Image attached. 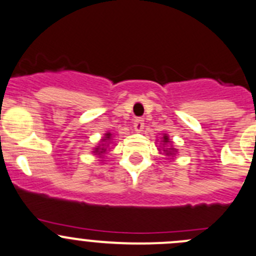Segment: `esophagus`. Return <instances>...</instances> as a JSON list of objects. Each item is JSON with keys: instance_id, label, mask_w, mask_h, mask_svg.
Returning <instances> with one entry per match:
<instances>
[{"instance_id": "obj_1", "label": "esophagus", "mask_w": 256, "mask_h": 256, "mask_svg": "<svg viewBox=\"0 0 256 256\" xmlns=\"http://www.w3.org/2000/svg\"><path fill=\"white\" fill-rule=\"evenodd\" d=\"M134 128H135V131H138V132L142 131V128H144V120H142V118H138L135 121H134Z\"/></svg>"}]
</instances>
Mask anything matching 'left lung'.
<instances>
[{"label":"left lung","instance_id":"8db88e82","mask_svg":"<svg viewBox=\"0 0 256 256\" xmlns=\"http://www.w3.org/2000/svg\"><path fill=\"white\" fill-rule=\"evenodd\" d=\"M170 142H171L170 138H168V136L165 134V135H164V138H162V145L166 146V145H168V144H170ZM164 151H165L166 155H168V156H174V155H175V152H176L175 148H164Z\"/></svg>","mask_w":256,"mask_h":256}]
</instances>
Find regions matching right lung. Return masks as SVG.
Returning <instances> with one entry per match:
<instances>
[{"instance_id":"right-lung-1","label":"right lung","mask_w":256,"mask_h":256,"mask_svg":"<svg viewBox=\"0 0 256 256\" xmlns=\"http://www.w3.org/2000/svg\"><path fill=\"white\" fill-rule=\"evenodd\" d=\"M110 138H111V134H110V132H108V134H105V138H102V141H105V140H110ZM106 142H108V141H106ZM94 152H96L95 155H102V154H105V152H106L105 144H102V145H98V148H95V151H94Z\"/></svg>"}]
</instances>
